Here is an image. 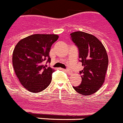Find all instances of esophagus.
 <instances>
[{
  "mask_svg": "<svg viewBox=\"0 0 123 123\" xmlns=\"http://www.w3.org/2000/svg\"><path fill=\"white\" fill-rule=\"evenodd\" d=\"M65 71H66V73H69V74H71V73H72V71H71V69H66L65 70Z\"/></svg>",
  "mask_w": 123,
  "mask_h": 123,
  "instance_id": "34e87169",
  "label": "esophagus"
}]
</instances>
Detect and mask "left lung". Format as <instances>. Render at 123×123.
Here are the masks:
<instances>
[{
    "label": "left lung",
    "mask_w": 123,
    "mask_h": 123,
    "mask_svg": "<svg viewBox=\"0 0 123 123\" xmlns=\"http://www.w3.org/2000/svg\"><path fill=\"white\" fill-rule=\"evenodd\" d=\"M71 41L78 48L79 61L84 69L79 71L81 84L73 86L74 90L84 96L94 94L99 89L105 80L108 57L101 42L91 34L77 31L71 33Z\"/></svg>",
    "instance_id": "left-lung-1"
}]
</instances>
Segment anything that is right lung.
Segmentation results:
<instances>
[{
    "label": "right lung",
    "mask_w": 123,
    "mask_h": 123,
    "mask_svg": "<svg viewBox=\"0 0 123 123\" xmlns=\"http://www.w3.org/2000/svg\"><path fill=\"white\" fill-rule=\"evenodd\" d=\"M58 38L55 34H34L20 40L15 46L12 55L14 71L29 91L39 92L50 84L55 71L46 64L50 62V47Z\"/></svg>",
    "instance_id": "add662e5"
}]
</instances>
